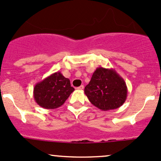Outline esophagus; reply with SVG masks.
Listing matches in <instances>:
<instances>
[{
    "mask_svg": "<svg viewBox=\"0 0 161 161\" xmlns=\"http://www.w3.org/2000/svg\"><path fill=\"white\" fill-rule=\"evenodd\" d=\"M83 89H84V86H80L79 87L77 88V89H79V90H82Z\"/></svg>",
    "mask_w": 161,
    "mask_h": 161,
    "instance_id": "34e87169",
    "label": "esophagus"
}]
</instances>
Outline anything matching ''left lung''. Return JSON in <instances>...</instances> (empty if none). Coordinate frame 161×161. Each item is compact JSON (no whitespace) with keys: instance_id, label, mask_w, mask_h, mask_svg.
Listing matches in <instances>:
<instances>
[{"instance_id":"8db88e82","label":"left lung","mask_w":161,"mask_h":161,"mask_svg":"<svg viewBox=\"0 0 161 161\" xmlns=\"http://www.w3.org/2000/svg\"><path fill=\"white\" fill-rule=\"evenodd\" d=\"M89 102L102 111L121 107L126 101L128 88L124 79L114 69L98 67L85 87Z\"/></svg>"}]
</instances>
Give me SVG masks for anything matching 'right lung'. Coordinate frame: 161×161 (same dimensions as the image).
Returning <instances> with one entry per match:
<instances>
[{"label": "right lung", "instance_id": "right-lung-1", "mask_svg": "<svg viewBox=\"0 0 161 161\" xmlns=\"http://www.w3.org/2000/svg\"><path fill=\"white\" fill-rule=\"evenodd\" d=\"M74 90L69 79L56 72L35 85L33 98L40 107L55 109L63 105Z\"/></svg>", "mask_w": 161, "mask_h": 161}]
</instances>
